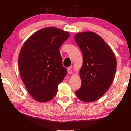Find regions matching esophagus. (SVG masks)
<instances>
[{
	"label": "esophagus",
	"instance_id": "1",
	"mask_svg": "<svg viewBox=\"0 0 131 131\" xmlns=\"http://www.w3.org/2000/svg\"><path fill=\"white\" fill-rule=\"evenodd\" d=\"M67 71H68V73H69V74H71L73 73V71H72V70L70 67H68L67 68Z\"/></svg>",
	"mask_w": 131,
	"mask_h": 131
}]
</instances>
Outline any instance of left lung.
Masks as SVG:
<instances>
[{"mask_svg": "<svg viewBox=\"0 0 131 131\" xmlns=\"http://www.w3.org/2000/svg\"><path fill=\"white\" fill-rule=\"evenodd\" d=\"M74 39L83 58L80 70L81 87L76 91V96L86 103L96 101L113 81L117 67L115 55L105 41L94 32L77 33Z\"/></svg>", "mask_w": 131, "mask_h": 131, "instance_id": "1", "label": "left lung"}]
</instances>
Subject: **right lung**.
Listing matches in <instances>:
<instances>
[{
    "label": "right lung",
    "instance_id": "1",
    "mask_svg": "<svg viewBox=\"0 0 131 131\" xmlns=\"http://www.w3.org/2000/svg\"><path fill=\"white\" fill-rule=\"evenodd\" d=\"M69 36L67 31L48 27L33 34L21 48L19 73L28 93L37 101L52 99L67 74L59 49Z\"/></svg>",
    "mask_w": 131,
    "mask_h": 131
}]
</instances>
